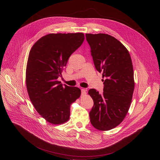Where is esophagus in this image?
Instances as JSON below:
<instances>
[{"label": "esophagus", "instance_id": "1", "mask_svg": "<svg viewBox=\"0 0 160 160\" xmlns=\"http://www.w3.org/2000/svg\"><path fill=\"white\" fill-rule=\"evenodd\" d=\"M86 94V89H81V95H85Z\"/></svg>", "mask_w": 160, "mask_h": 160}]
</instances>
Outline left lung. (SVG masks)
Returning <instances> with one entry per match:
<instances>
[{"label":"left lung","instance_id":"8db88e82","mask_svg":"<svg viewBox=\"0 0 160 160\" xmlns=\"http://www.w3.org/2000/svg\"><path fill=\"white\" fill-rule=\"evenodd\" d=\"M96 69L102 72L103 92L88 93L93 100L89 113L92 125L108 131L118 126L129 109L134 89L132 60L127 48L114 37L103 33L86 34Z\"/></svg>","mask_w":160,"mask_h":160}]
</instances>
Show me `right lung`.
I'll return each instance as SVG.
<instances>
[{"label": "right lung", "instance_id": "add662e5", "mask_svg": "<svg viewBox=\"0 0 160 160\" xmlns=\"http://www.w3.org/2000/svg\"><path fill=\"white\" fill-rule=\"evenodd\" d=\"M83 33L49 34L32 47L27 63L26 83L29 98L39 114L51 124L69 119L70 105L81 90L57 81L71 55L82 45Z\"/></svg>", "mask_w": 160, "mask_h": 160}]
</instances>
